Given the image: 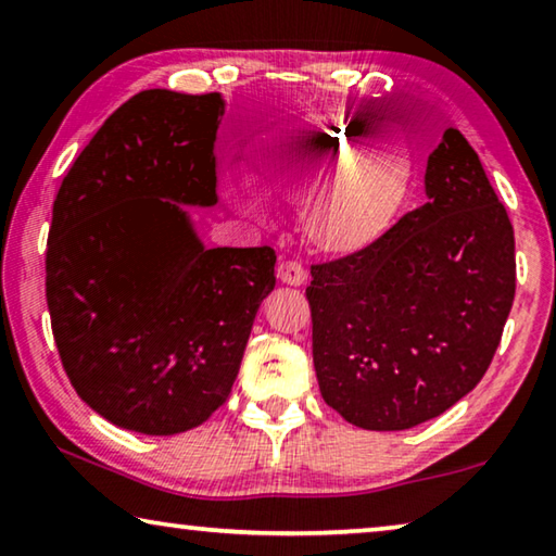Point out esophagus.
<instances>
[{
	"instance_id": "34e87169",
	"label": "esophagus",
	"mask_w": 556,
	"mask_h": 556,
	"mask_svg": "<svg viewBox=\"0 0 556 556\" xmlns=\"http://www.w3.org/2000/svg\"><path fill=\"white\" fill-rule=\"evenodd\" d=\"M277 277H279V281H285V285L299 287V285H304L308 275H306V269L299 265V262L281 260L277 265Z\"/></svg>"
}]
</instances>
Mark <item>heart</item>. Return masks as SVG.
Wrapping results in <instances>:
<instances>
[{
    "instance_id": "heart-1",
    "label": "heart",
    "mask_w": 556,
    "mask_h": 556,
    "mask_svg": "<svg viewBox=\"0 0 556 556\" xmlns=\"http://www.w3.org/2000/svg\"><path fill=\"white\" fill-rule=\"evenodd\" d=\"M412 181L409 149L355 119L308 115L277 129L257 172L271 201L301 203L308 242L353 255L390 228Z\"/></svg>"
}]
</instances>
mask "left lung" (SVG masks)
I'll list each match as a JSON object with an SVG mask.
<instances>
[{
	"label": "left lung",
	"instance_id": "8db88e82",
	"mask_svg": "<svg viewBox=\"0 0 556 556\" xmlns=\"http://www.w3.org/2000/svg\"><path fill=\"white\" fill-rule=\"evenodd\" d=\"M429 201L353 255L312 265L306 299L321 397L345 421L402 431L468 394L515 299V232L481 159L448 127Z\"/></svg>",
	"mask_w": 556,
	"mask_h": 556
}]
</instances>
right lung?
<instances>
[{"label":"right lung","mask_w":556,"mask_h":556,"mask_svg":"<svg viewBox=\"0 0 556 556\" xmlns=\"http://www.w3.org/2000/svg\"><path fill=\"white\" fill-rule=\"evenodd\" d=\"M218 92L142 90L65 174L46 304L78 397L122 429L172 437L228 400L275 250L203 248L181 205L218 203Z\"/></svg>","instance_id":"obj_1"}]
</instances>
